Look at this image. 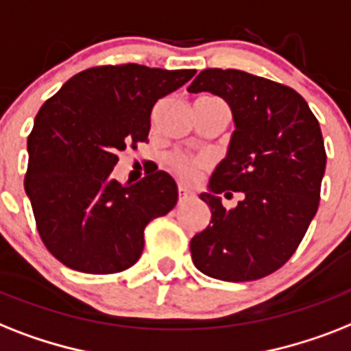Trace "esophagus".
<instances>
[{
    "label": "esophagus",
    "instance_id": "esophagus-1",
    "mask_svg": "<svg viewBox=\"0 0 351 351\" xmlns=\"http://www.w3.org/2000/svg\"><path fill=\"white\" fill-rule=\"evenodd\" d=\"M187 198H191V193L180 185V187H178V200L184 202V200H187Z\"/></svg>",
    "mask_w": 351,
    "mask_h": 351
}]
</instances>
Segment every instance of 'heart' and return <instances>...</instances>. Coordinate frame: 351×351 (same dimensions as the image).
Returning a JSON list of instances; mask_svg holds the SVG:
<instances>
[{"label":"heart","instance_id":"obj_1","mask_svg":"<svg viewBox=\"0 0 351 351\" xmlns=\"http://www.w3.org/2000/svg\"><path fill=\"white\" fill-rule=\"evenodd\" d=\"M166 164L184 184H195L200 178V173L209 166L205 158H193V156L182 155V153H171L167 155Z\"/></svg>","mask_w":351,"mask_h":351}]
</instances>
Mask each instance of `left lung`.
Returning a JSON list of instances; mask_svg holds the SVG:
<instances>
[{"mask_svg": "<svg viewBox=\"0 0 351 351\" xmlns=\"http://www.w3.org/2000/svg\"><path fill=\"white\" fill-rule=\"evenodd\" d=\"M187 92H210L232 111L227 156L210 176L207 229L191 240L193 263L221 281H254L281 269L317 213L326 151L321 128L295 90L241 70L207 68ZM243 192L234 210L219 195Z\"/></svg>", "mask_w": 351, "mask_h": 351, "instance_id": "obj_1", "label": "left lung"}]
</instances>
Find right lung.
I'll list each match as a JSON object with an SVG mask.
<instances>
[{"instance_id":"obj_1","label":"right lung","mask_w":351,"mask_h":351,"mask_svg":"<svg viewBox=\"0 0 351 351\" xmlns=\"http://www.w3.org/2000/svg\"><path fill=\"white\" fill-rule=\"evenodd\" d=\"M195 73L88 68L43 104L28 135L25 191L43 243L62 265L115 274L138 261L146 225L175 207L178 189L166 171L126 185L111 171L119 153L147 141L156 102Z\"/></svg>"}]
</instances>
